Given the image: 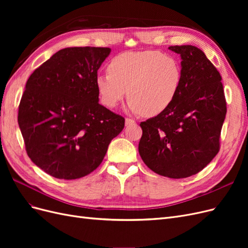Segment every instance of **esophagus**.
Here are the masks:
<instances>
[{"label": "esophagus", "instance_id": "1", "mask_svg": "<svg viewBox=\"0 0 248 248\" xmlns=\"http://www.w3.org/2000/svg\"><path fill=\"white\" fill-rule=\"evenodd\" d=\"M133 123H136V122H134L132 119H129V118H126V119H125V124H126L127 126L131 125V124H133Z\"/></svg>", "mask_w": 248, "mask_h": 248}]
</instances>
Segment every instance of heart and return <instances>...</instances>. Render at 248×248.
Instances as JSON below:
<instances>
[{"mask_svg": "<svg viewBox=\"0 0 248 248\" xmlns=\"http://www.w3.org/2000/svg\"><path fill=\"white\" fill-rule=\"evenodd\" d=\"M182 70L175 58L159 50L125 51L110 60L108 72L96 78L103 106L114 108L127 95V108L156 116L166 110L181 87Z\"/></svg>", "mask_w": 248, "mask_h": 248, "instance_id": "heart-1", "label": "heart"}]
</instances>
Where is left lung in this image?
Listing matches in <instances>:
<instances>
[{
	"instance_id": "8db88e82",
	"label": "left lung",
	"mask_w": 248,
	"mask_h": 248,
	"mask_svg": "<svg viewBox=\"0 0 248 248\" xmlns=\"http://www.w3.org/2000/svg\"><path fill=\"white\" fill-rule=\"evenodd\" d=\"M181 56V87L170 106L140 122L139 152L146 166L172 179L198 174L219 152L227 114L220 73L200 48L170 46Z\"/></svg>"
}]
</instances>
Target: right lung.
<instances>
[{
    "mask_svg": "<svg viewBox=\"0 0 248 248\" xmlns=\"http://www.w3.org/2000/svg\"><path fill=\"white\" fill-rule=\"evenodd\" d=\"M109 47H67L29 78L17 121L26 151L46 174L64 180L99 167L125 119L99 104L97 71Z\"/></svg>",
    "mask_w": 248,
    "mask_h": 248,
    "instance_id": "add662e5",
    "label": "right lung"
}]
</instances>
